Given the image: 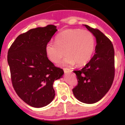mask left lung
Listing matches in <instances>:
<instances>
[{"mask_svg":"<svg viewBox=\"0 0 125 125\" xmlns=\"http://www.w3.org/2000/svg\"><path fill=\"white\" fill-rule=\"evenodd\" d=\"M56 31L53 25L31 29L19 35L9 49L13 88L32 107L42 108L52 102L55 96L53 83L63 74L48 59L46 52L47 43Z\"/></svg>","mask_w":125,"mask_h":125,"instance_id":"1","label":"left lung"}]
</instances>
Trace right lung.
<instances>
[{
	"label": "right lung",
	"instance_id": "add662e5",
	"mask_svg": "<svg viewBox=\"0 0 125 125\" xmlns=\"http://www.w3.org/2000/svg\"><path fill=\"white\" fill-rule=\"evenodd\" d=\"M96 37L95 54L85 67L75 71L78 84L73 89L78 100L93 104L108 93L115 77V51L110 39L99 30L85 25Z\"/></svg>",
	"mask_w": 125,
	"mask_h": 125
}]
</instances>
